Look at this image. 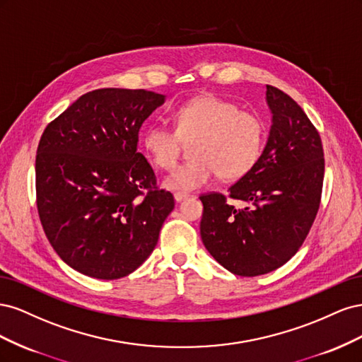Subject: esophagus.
Returning <instances> with one entry per match:
<instances>
[{
  "label": "esophagus",
  "mask_w": 362,
  "mask_h": 362,
  "mask_svg": "<svg viewBox=\"0 0 362 362\" xmlns=\"http://www.w3.org/2000/svg\"><path fill=\"white\" fill-rule=\"evenodd\" d=\"M173 198H175V201H177V202H182V201H185V199H189V194H185V193H175Z\"/></svg>",
  "instance_id": "esophagus-1"
}]
</instances>
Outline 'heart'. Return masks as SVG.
<instances>
[{"label": "heart", "mask_w": 362, "mask_h": 362, "mask_svg": "<svg viewBox=\"0 0 362 362\" xmlns=\"http://www.w3.org/2000/svg\"><path fill=\"white\" fill-rule=\"evenodd\" d=\"M175 131L161 124L146 127L141 145L158 169H172L182 141H192V161L181 164L163 180L177 193L198 190L218 173L225 181L243 178L258 163L266 129L261 119L223 98L204 95L180 105L172 115Z\"/></svg>", "instance_id": "b5f03b06"}]
</instances>
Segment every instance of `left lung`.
I'll use <instances>...</instances> for the list:
<instances>
[{
    "instance_id": "obj_1",
    "label": "left lung",
    "mask_w": 362,
    "mask_h": 362,
    "mask_svg": "<svg viewBox=\"0 0 362 362\" xmlns=\"http://www.w3.org/2000/svg\"><path fill=\"white\" fill-rule=\"evenodd\" d=\"M272 125L262 154L243 178L221 193L202 194L201 238L211 257L238 276L284 266L299 250L319 211L325 158L308 116L288 95L267 86Z\"/></svg>"
}]
</instances>
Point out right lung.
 Listing matches in <instances>:
<instances>
[{"instance_id": "1", "label": "right lung", "mask_w": 362, "mask_h": 362, "mask_svg": "<svg viewBox=\"0 0 362 362\" xmlns=\"http://www.w3.org/2000/svg\"><path fill=\"white\" fill-rule=\"evenodd\" d=\"M164 101L144 89H98L43 131L36 157L40 222L59 257L86 276L133 273L173 210V196L156 190V173L137 151L141 124Z\"/></svg>"}]
</instances>
